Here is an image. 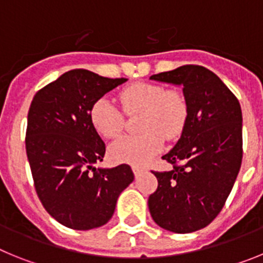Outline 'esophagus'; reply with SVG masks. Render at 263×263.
<instances>
[{"instance_id": "obj_1", "label": "esophagus", "mask_w": 263, "mask_h": 263, "mask_svg": "<svg viewBox=\"0 0 263 263\" xmlns=\"http://www.w3.org/2000/svg\"><path fill=\"white\" fill-rule=\"evenodd\" d=\"M132 168H133V173H134V175H139V174H142L143 171H146V168L145 167H142V166H137V164H134L133 167H132Z\"/></svg>"}]
</instances>
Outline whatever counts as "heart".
I'll list each match as a JSON object with an SVG mask.
<instances>
[{"instance_id":"heart-1","label":"heart","mask_w":263,"mask_h":263,"mask_svg":"<svg viewBox=\"0 0 263 263\" xmlns=\"http://www.w3.org/2000/svg\"><path fill=\"white\" fill-rule=\"evenodd\" d=\"M118 101L126 116L141 113L138 130L142 132L118 139L109 147V157L118 163H146L162 150L164 138L176 139L187 124L188 101L182 90L136 83L121 90ZM124 113L109 100L100 99L90 109L89 118L100 136L113 139L124 130Z\"/></svg>"}]
</instances>
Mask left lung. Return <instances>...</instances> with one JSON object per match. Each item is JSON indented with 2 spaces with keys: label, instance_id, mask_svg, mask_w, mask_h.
<instances>
[{
  "label": "left lung",
  "instance_id": "left-lung-1",
  "mask_svg": "<svg viewBox=\"0 0 263 263\" xmlns=\"http://www.w3.org/2000/svg\"><path fill=\"white\" fill-rule=\"evenodd\" d=\"M150 79L183 85L188 120L178 143L162 157L173 170L153 171L158 188L148 210L160 228L191 233L215 220L236 182L243 153L241 105L205 67L187 64Z\"/></svg>",
  "mask_w": 263,
  "mask_h": 263
}]
</instances>
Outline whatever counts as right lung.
Masks as SVG:
<instances>
[{"instance_id": "add662e5", "label": "right lung", "mask_w": 263, "mask_h": 263, "mask_svg": "<svg viewBox=\"0 0 263 263\" xmlns=\"http://www.w3.org/2000/svg\"><path fill=\"white\" fill-rule=\"evenodd\" d=\"M125 81L72 69L32 99L25 142L34 187L45 210L64 227L88 231L106 224L134 180L129 164L93 167L106 147L92 126L90 109Z\"/></svg>"}]
</instances>
